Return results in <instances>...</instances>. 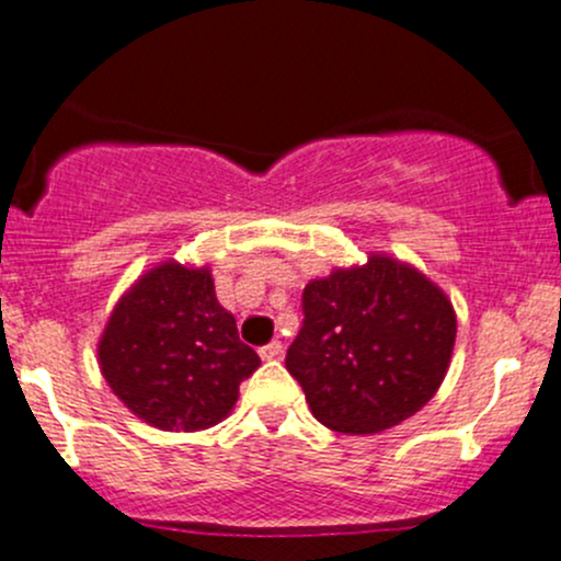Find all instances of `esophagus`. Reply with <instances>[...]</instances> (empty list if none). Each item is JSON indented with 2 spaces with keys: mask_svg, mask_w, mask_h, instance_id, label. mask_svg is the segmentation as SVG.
<instances>
[{
  "mask_svg": "<svg viewBox=\"0 0 561 561\" xmlns=\"http://www.w3.org/2000/svg\"><path fill=\"white\" fill-rule=\"evenodd\" d=\"M285 354V346H282L279 341H271V343H266V346L261 348V359H279V356Z\"/></svg>",
  "mask_w": 561,
  "mask_h": 561,
  "instance_id": "1",
  "label": "esophagus"
}]
</instances>
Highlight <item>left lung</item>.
<instances>
[{
  "mask_svg": "<svg viewBox=\"0 0 561 561\" xmlns=\"http://www.w3.org/2000/svg\"><path fill=\"white\" fill-rule=\"evenodd\" d=\"M455 311L421 271L386 255L335 268L304 290L287 370L319 423L378 434L415 415L445 380Z\"/></svg>",
  "mask_w": 561,
  "mask_h": 561,
  "instance_id": "obj_1",
  "label": "left lung"
}]
</instances>
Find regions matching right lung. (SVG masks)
Segmentation results:
<instances>
[{
  "instance_id": "right-lung-1",
  "label": "right lung",
  "mask_w": 561,
  "mask_h": 561,
  "mask_svg": "<svg viewBox=\"0 0 561 561\" xmlns=\"http://www.w3.org/2000/svg\"><path fill=\"white\" fill-rule=\"evenodd\" d=\"M111 391L162 431L210 428L229 415L261 356L239 341L210 268L175 261L146 271L111 311L98 343Z\"/></svg>"
}]
</instances>
